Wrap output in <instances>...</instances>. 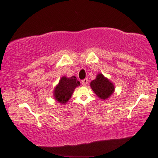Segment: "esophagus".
I'll list each match as a JSON object with an SVG mask.
<instances>
[{
  "label": "esophagus",
  "instance_id": "esophagus-1",
  "mask_svg": "<svg viewBox=\"0 0 158 158\" xmlns=\"http://www.w3.org/2000/svg\"><path fill=\"white\" fill-rule=\"evenodd\" d=\"M88 79H85L81 81V85H82L83 86H86V85L88 84Z\"/></svg>",
  "mask_w": 158,
  "mask_h": 158
}]
</instances>
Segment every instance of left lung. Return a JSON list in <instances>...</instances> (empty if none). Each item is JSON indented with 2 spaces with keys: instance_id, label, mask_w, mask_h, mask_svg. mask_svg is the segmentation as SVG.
I'll list each match as a JSON object with an SVG mask.
<instances>
[{
  "instance_id": "left-lung-1",
  "label": "left lung",
  "mask_w": 158,
  "mask_h": 158,
  "mask_svg": "<svg viewBox=\"0 0 158 158\" xmlns=\"http://www.w3.org/2000/svg\"><path fill=\"white\" fill-rule=\"evenodd\" d=\"M90 86L99 99L106 100L114 94V85L102 73H98L94 80L91 81Z\"/></svg>"
}]
</instances>
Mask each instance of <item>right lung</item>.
Returning <instances> with one entry per match:
<instances>
[{
	"instance_id": "add662e5",
	"label": "right lung",
	"mask_w": 158,
	"mask_h": 158,
	"mask_svg": "<svg viewBox=\"0 0 158 158\" xmlns=\"http://www.w3.org/2000/svg\"><path fill=\"white\" fill-rule=\"evenodd\" d=\"M79 85L80 82L77 80L75 76L69 78L64 76L61 78L58 85L54 88V99L60 104L65 105L71 98L75 88Z\"/></svg>"
}]
</instances>
